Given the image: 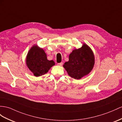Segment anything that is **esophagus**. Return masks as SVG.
<instances>
[{
  "mask_svg": "<svg viewBox=\"0 0 122 122\" xmlns=\"http://www.w3.org/2000/svg\"><path fill=\"white\" fill-rule=\"evenodd\" d=\"M58 64L59 65H60V66H62V65H63V63H62V62H60V63H58Z\"/></svg>",
  "mask_w": 122,
  "mask_h": 122,
  "instance_id": "1",
  "label": "esophagus"
}]
</instances>
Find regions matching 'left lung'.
<instances>
[{
	"label": "left lung",
	"instance_id": "obj_1",
	"mask_svg": "<svg viewBox=\"0 0 122 122\" xmlns=\"http://www.w3.org/2000/svg\"><path fill=\"white\" fill-rule=\"evenodd\" d=\"M94 64V56L89 47L84 44L80 48L75 49L69 56V61L63 67L68 74L75 79H80L91 71Z\"/></svg>",
	"mask_w": 122,
	"mask_h": 122
}]
</instances>
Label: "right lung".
Listing matches in <instances>:
<instances>
[{
	"label": "right lung",
	"instance_id": "right-lung-1",
	"mask_svg": "<svg viewBox=\"0 0 122 122\" xmlns=\"http://www.w3.org/2000/svg\"><path fill=\"white\" fill-rule=\"evenodd\" d=\"M26 63L29 70L36 77L47 73L50 68L55 64L53 60H48L44 50L33 46L27 56Z\"/></svg>",
	"mask_w": 122,
	"mask_h": 122
}]
</instances>
